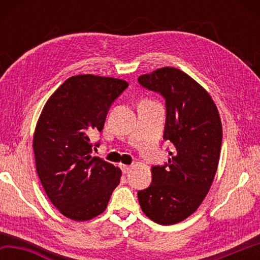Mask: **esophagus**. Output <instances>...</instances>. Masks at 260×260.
<instances>
[{
	"label": "esophagus",
	"instance_id": "34e87169",
	"mask_svg": "<svg viewBox=\"0 0 260 260\" xmlns=\"http://www.w3.org/2000/svg\"><path fill=\"white\" fill-rule=\"evenodd\" d=\"M132 169H133V166H132V165H121V170H122V172H124L125 174L131 172Z\"/></svg>",
	"mask_w": 260,
	"mask_h": 260
}]
</instances>
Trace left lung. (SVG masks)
I'll return each instance as SVG.
<instances>
[{"mask_svg": "<svg viewBox=\"0 0 260 260\" xmlns=\"http://www.w3.org/2000/svg\"><path fill=\"white\" fill-rule=\"evenodd\" d=\"M139 82L165 99L164 140L173 144L169 161L151 167V184L138 192L139 203L152 221L174 225L195 212L210 190L221 150V120L208 91L181 70L158 69Z\"/></svg>", "mask_w": 260, "mask_h": 260, "instance_id": "1", "label": "left lung"}]
</instances>
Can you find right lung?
<instances>
[{
	"label": "right lung",
	"mask_w": 260,
	"mask_h": 260,
	"mask_svg": "<svg viewBox=\"0 0 260 260\" xmlns=\"http://www.w3.org/2000/svg\"><path fill=\"white\" fill-rule=\"evenodd\" d=\"M127 87L121 79L74 76L42 109L33 136L35 166L48 199L67 218L86 221L103 213L120 182L119 167L91 156L89 135L103 129Z\"/></svg>",
	"instance_id": "1"
}]
</instances>
